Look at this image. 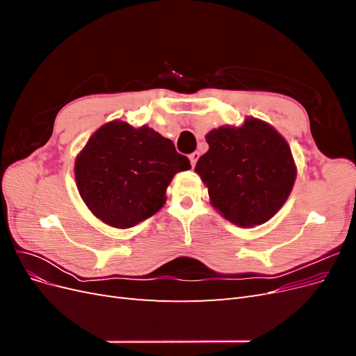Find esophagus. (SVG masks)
I'll list each match as a JSON object with an SVG mask.
<instances>
[{
  "instance_id": "obj_1",
  "label": "esophagus",
  "mask_w": 356,
  "mask_h": 356,
  "mask_svg": "<svg viewBox=\"0 0 356 356\" xmlns=\"http://www.w3.org/2000/svg\"><path fill=\"white\" fill-rule=\"evenodd\" d=\"M199 152H195V153H191L188 157H190V161H191V166L195 168V165H196V161H197V159H199Z\"/></svg>"
}]
</instances>
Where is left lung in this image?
I'll use <instances>...</instances> for the list:
<instances>
[{
	"mask_svg": "<svg viewBox=\"0 0 356 356\" xmlns=\"http://www.w3.org/2000/svg\"><path fill=\"white\" fill-rule=\"evenodd\" d=\"M207 138L209 149L196 163L209 200L225 220L254 227L284 207L297 177L285 138L273 126L246 117L242 126H220Z\"/></svg>",
	"mask_w": 356,
	"mask_h": 356,
	"instance_id": "left-lung-1",
	"label": "left lung"
}]
</instances>
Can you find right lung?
Segmentation results:
<instances>
[{"label": "right lung", "mask_w": 356, "mask_h": 356, "mask_svg": "<svg viewBox=\"0 0 356 356\" xmlns=\"http://www.w3.org/2000/svg\"><path fill=\"white\" fill-rule=\"evenodd\" d=\"M190 168V160L154 129L113 120L102 124L75 157L74 175L96 218L129 229L163 208L172 178Z\"/></svg>", "instance_id": "add662e5"}]
</instances>
